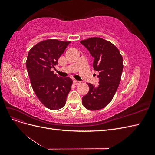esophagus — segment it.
<instances>
[{
  "mask_svg": "<svg viewBox=\"0 0 155 155\" xmlns=\"http://www.w3.org/2000/svg\"><path fill=\"white\" fill-rule=\"evenodd\" d=\"M81 82L79 81H77V80H74L73 81V83L74 84V85H79V83H80Z\"/></svg>",
  "mask_w": 155,
  "mask_h": 155,
  "instance_id": "obj_1",
  "label": "esophagus"
}]
</instances>
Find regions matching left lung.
Segmentation results:
<instances>
[{
  "mask_svg": "<svg viewBox=\"0 0 155 155\" xmlns=\"http://www.w3.org/2000/svg\"><path fill=\"white\" fill-rule=\"evenodd\" d=\"M94 58V70L99 72V85L88 83L89 91L82 98L87 109L96 110L105 107L111 101L118 88L123 71V58L116 46L100 37L80 41Z\"/></svg>",
  "mask_w": 155,
  "mask_h": 155,
  "instance_id": "left-lung-1",
  "label": "left lung"
}]
</instances>
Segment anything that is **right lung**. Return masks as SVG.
I'll return each instance as SVG.
<instances>
[{
    "mask_svg": "<svg viewBox=\"0 0 155 155\" xmlns=\"http://www.w3.org/2000/svg\"><path fill=\"white\" fill-rule=\"evenodd\" d=\"M70 43L57 39L43 41L28 54L26 65L33 90L42 104L51 110L63 107L71 90L72 79L58 77L51 70Z\"/></svg>",
    "mask_w": 155,
    "mask_h": 155,
    "instance_id": "1",
    "label": "right lung"
}]
</instances>
